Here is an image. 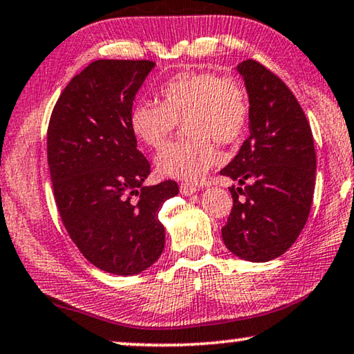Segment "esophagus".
Returning a JSON list of instances; mask_svg holds the SVG:
<instances>
[{
    "mask_svg": "<svg viewBox=\"0 0 354 354\" xmlns=\"http://www.w3.org/2000/svg\"><path fill=\"white\" fill-rule=\"evenodd\" d=\"M196 187L194 185H192V183H187V182H183V183H180V193L182 194H185V196H188V194H193L194 192H196Z\"/></svg>",
    "mask_w": 354,
    "mask_h": 354,
    "instance_id": "esophagus-1",
    "label": "esophagus"
}]
</instances>
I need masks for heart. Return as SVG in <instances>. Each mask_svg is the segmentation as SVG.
<instances>
[{"instance_id": "b5f03b06", "label": "heart", "mask_w": 354, "mask_h": 354, "mask_svg": "<svg viewBox=\"0 0 354 354\" xmlns=\"http://www.w3.org/2000/svg\"><path fill=\"white\" fill-rule=\"evenodd\" d=\"M160 104L137 102L129 111L131 132L151 150H161L178 121L187 137L156 158L165 177L198 182L220 160L218 148L233 145L245 134L250 105L245 89L232 76L211 71H180L158 88Z\"/></svg>"}]
</instances>
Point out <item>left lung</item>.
Masks as SVG:
<instances>
[{"label":"left lung","instance_id":"left-lung-1","mask_svg":"<svg viewBox=\"0 0 354 354\" xmlns=\"http://www.w3.org/2000/svg\"><path fill=\"white\" fill-rule=\"evenodd\" d=\"M238 71L249 94L250 136L220 171L241 185L230 187L233 207L222 238L238 257L268 262L295 243L308 218L316 180L313 134L299 100L273 71L252 59Z\"/></svg>","mask_w":354,"mask_h":354}]
</instances>
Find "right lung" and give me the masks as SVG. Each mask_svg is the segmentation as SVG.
I'll return each instance as SVG.
<instances>
[{"label": "right lung", "mask_w": 354, "mask_h": 354, "mask_svg": "<svg viewBox=\"0 0 354 354\" xmlns=\"http://www.w3.org/2000/svg\"><path fill=\"white\" fill-rule=\"evenodd\" d=\"M155 66L151 60L89 64L55 102L48 126V165L62 223L97 268L137 274L160 259L165 227L158 212L176 180L143 185L150 162L137 150L129 111Z\"/></svg>", "instance_id": "obj_1"}]
</instances>
